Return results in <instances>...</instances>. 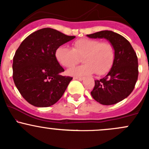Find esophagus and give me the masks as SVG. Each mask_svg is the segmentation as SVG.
Here are the masks:
<instances>
[{"label":"esophagus","instance_id":"34e87169","mask_svg":"<svg viewBox=\"0 0 149 149\" xmlns=\"http://www.w3.org/2000/svg\"><path fill=\"white\" fill-rule=\"evenodd\" d=\"M73 79H76V80L81 81H83V80H84V78H82V77H74V78H73Z\"/></svg>","mask_w":149,"mask_h":149}]
</instances>
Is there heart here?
Wrapping results in <instances>:
<instances>
[{
	"mask_svg": "<svg viewBox=\"0 0 149 149\" xmlns=\"http://www.w3.org/2000/svg\"><path fill=\"white\" fill-rule=\"evenodd\" d=\"M55 58L61 65L71 68L83 57L84 65L70 68L68 74L75 77L87 76L95 73L104 75L112 68L115 59V51L112 45L107 42H100L94 39L83 38L76 40L73 48L60 46L55 50Z\"/></svg>",
	"mask_w": 149,
	"mask_h": 149,
	"instance_id": "1",
	"label": "heart"
}]
</instances>
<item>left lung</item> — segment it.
Masks as SVG:
<instances>
[{"label":"left lung","mask_w":149,"mask_h":149,"mask_svg":"<svg viewBox=\"0 0 149 149\" xmlns=\"http://www.w3.org/2000/svg\"><path fill=\"white\" fill-rule=\"evenodd\" d=\"M86 36L91 39H106L115 51L110 70L103 79L94 81L91 96L103 105L121 102L130 95L138 80L139 64L136 52L124 37L112 31L104 30Z\"/></svg>","instance_id":"1"}]
</instances>
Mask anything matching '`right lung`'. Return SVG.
<instances>
[{
    "label": "right lung",
    "mask_w": 149,
    "mask_h": 149,
    "mask_svg": "<svg viewBox=\"0 0 149 149\" xmlns=\"http://www.w3.org/2000/svg\"><path fill=\"white\" fill-rule=\"evenodd\" d=\"M52 28H43L29 35L16 51L13 79L22 97L37 107L55 104L73 78L61 74L64 69L55 58L58 47L73 40Z\"/></svg>",
    "instance_id": "add662e5"
}]
</instances>
